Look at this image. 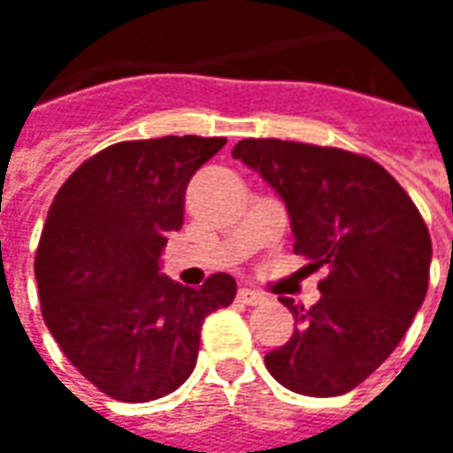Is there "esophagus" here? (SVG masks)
<instances>
[{
    "mask_svg": "<svg viewBox=\"0 0 453 453\" xmlns=\"http://www.w3.org/2000/svg\"><path fill=\"white\" fill-rule=\"evenodd\" d=\"M265 299V294L257 292V289H250V287H240L237 289V302L240 303H248V306H255Z\"/></svg>",
    "mask_w": 453,
    "mask_h": 453,
    "instance_id": "obj_1",
    "label": "esophagus"
}]
</instances>
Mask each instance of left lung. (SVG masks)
I'll return each instance as SVG.
<instances>
[{
    "mask_svg": "<svg viewBox=\"0 0 453 453\" xmlns=\"http://www.w3.org/2000/svg\"><path fill=\"white\" fill-rule=\"evenodd\" d=\"M233 157L280 194L294 252L328 270L311 309L281 296L296 328L265 365L309 397L358 388L403 341L426 296L432 237L417 205L378 161L353 151L242 139Z\"/></svg>",
    "mask_w": 453,
    "mask_h": 453,
    "instance_id": "obj_1",
    "label": "left lung"
}]
</instances>
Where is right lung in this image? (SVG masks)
<instances>
[{
  "mask_svg": "<svg viewBox=\"0 0 453 453\" xmlns=\"http://www.w3.org/2000/svg\"><path fill=\"white\" fill-rule=\"evenodd\" d=\"M223 144L196 134L117 142L50 203L34 262L41 314L65 358L115 400L150 403L188 380L203 319L235 299L226 272L201 289L159 274L186 186Z\"/></svg>",
  "mask_w": 453,
  "mask_h": 453,
  "instance_id": "add662e5",
  "label": "right lung"
}]
</instances>
